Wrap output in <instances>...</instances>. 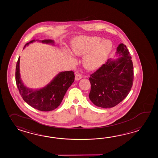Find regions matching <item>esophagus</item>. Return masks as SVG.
Listing matches in <instances>:
<instances>
[{"label":"esophagus","mask_w":158,"mask_h":158,"mask_svg":"<svg viewBox=\"0 0 158 158\" xmlns=\"http://www.w3.org/2000/svg\"><path fill=\"white\" fill-rule=\"evenodd\" d=\"M81 79V74H75V81H79Z\"/></svg>","instance_id":"1"}]
</instances>
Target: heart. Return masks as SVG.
<instances>
[{
	"label": "heart",
	"mask_w": 158,
	"mask_h": 158,
	"mask_svg": "<svg viewBox=\"0 0 158 158\" xmlns=\"http://www.w3.org/2000/svg\"><path fill=\"white\" fill-rule=\"evenodd\" d=\"M71 49L75 56H81L83 64L88 70H97L102 66L112 50V43L108 40L102 42L98 37L79 36L71 42Z\"/></svg>",
	"instance_id": "obj_1"
}]
</instances>
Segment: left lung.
<instances>
[{
	"instance_id": "obj_1",
	"label": "left lung",
	"mask_w": 158,
	"mask_h": 158,
	"mask_svg": "<svg viewBox=\"0 0 158 158\" xmlns=\"http://www.w3.org/2000/svg\"><path fill=\"white\" fill-rule=\"evenodd\" d=\"M116 54L119 58L109 59L89 78V98L98 107L115 106L126 98L133 85V64L126 46L120 44Z\"/></svg>"
}]
</instances>
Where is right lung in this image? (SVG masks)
<instances>
[{
    "label": "right lung",
    "mask_w": 158,
    "mask_h": 158,
    "mask_svg": "<svg viewBox=\"0 0 158 158\" xmlns=\"http://www.w3.org/2000/svg\"><path fill=\"white\" fill-rule=\"evenodd\" d=\"M35 41L54 45L52 40H32L25 44L23 49L30 44ZM20 56L16 67L15 78L19 92L23 100L33 108L40 111L49 112L56 109L60 104L67 89L74 81L73 71L60 72L53 80L45 87L40 89H32L25 85L22 81L20 74Z\"/></svg>",
    "instance_id": "1"
}]
</instances>
